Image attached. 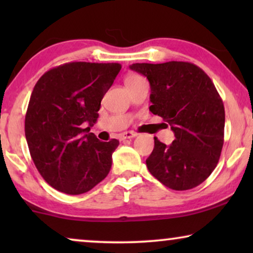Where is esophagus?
Returning <instances> with one entry per match:
<instances>
[{
    "instance_id": "34e87169",
    "label": "esophagus",
    "mask_w": 253,
    "mask_h": 253,
    "mask_svg": "<svg viewBox=\"0 0 253 253\" xmlns=\"http://www.w3.org/2000/svg\"><path fill=\"white\" fill-rule=\"evenodd\" d=\"M137 133L133 132V131H126L122 134H120V140H126V139H131V138L136 137Z\"/></svg>"
}]
</instances>
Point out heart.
Returning <instances> with one entry per match:
<instances>
[{
  "instance_id": "obj_1",
  "label": "heart",
  "mask_w": 253,
  "mask_h": 253,
  "mask_svg": "<svg viewBox=\"0 0 253 253\" xmlns=\"http://www.w3.org/2000/svg\"><path fill=\"white\" fill-rule=\"evenodd\" d=\"M141 81H144V78L141 77V76L136 74H130L127 75L126 78V87H130V86L137 84V83H139Z\"/></svg>"
}]
</instances>
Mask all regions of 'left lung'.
<instances>
[{
	"label": "left lung",
	"mask_w": 253,
	"mask_h": 253,
	"mask_svg": "<svg viewBox=\"0 0 253 253\" xmlns=\"http://www.w3.org/2000/svg\"><path fill=\"white\" fill-rule=\"evenodd\" d=\"M130 69L148 79L150 110L175 133L168 146L154 137L148 170L177 191L202 184L215 169L223 146L224 107L213 82L189 62L134 63Z\"/></svg>",
	"instance_id": "8db88e82"
}]
</instances>
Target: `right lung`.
<instances>
[{
  "mask_svg": "<svg viewBox=\"0 0 253 253\" xmlns=\"http://www.w3.org/2000/svg\"><path fill=\"white\" fill-rule=\"evenodd\" d=\"M120 63L70 62L41 76L25 115V137L38 171L50 186L82 195L105 179L120 141H100L91 126ZM85 123L89 126L84 129Z\"/></svg>",
  "mask_w": 253,
  "mask_h": 253,
  "instance_id": "right-lung-1",
  "label": "right lung"
}]
</instances>
